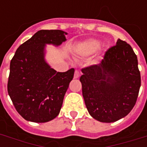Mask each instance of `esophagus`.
<instances>
[{"label":"esophagus","mask_w":147,"mask_h":147,"mask_svg":"<svg viewBox=\"0 0 147 147\" xmlns=\"http://www.w3.org/2000/svg\"><path fill=\"white\" fill-rule=\"evenodd\" d=\"M79 76H80V74H79V71H77L76 70V71H75V73H74V78H79Z\"/></svg>","instance_id":"1"}]
</instances>
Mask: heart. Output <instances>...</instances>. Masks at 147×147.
<instances>
[{
    "label": "heart",
    "instance_id": "1",
    "mask_svg": "<svg viewBox=\"0 0 147 147\" xmlns=\"http://www.w3.org/2000/svg\"><path fill=\"white\" fill-rule=\"evenodd\" d=\"M100 46H101V42L100 40L96 39H89L85 40L76 48V53L82 57L89 56L96 53ZM94 62H96V61H94Z\"/></svg>",
    "mask_w": 147,
    "mask_h": 147
}]
</instances>
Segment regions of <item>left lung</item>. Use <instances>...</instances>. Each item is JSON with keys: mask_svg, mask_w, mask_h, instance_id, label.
<instances>
[{"mask_svg": "<svg viewBox=\"0 0 147 147\" xmlns=\"http://www.w3.org/2000/svg\"><path fill=\"white\" fill-rule=\"evenodd\" d=\"M82 95L89 114L103 123L127 116L134 107L141 84L132 47L117 40L100 64L82 69Z\"/></svg>", "mask_w": 147, "mask_h": 147, "instance_id": "1", "label": "left lung"}]
</instances>
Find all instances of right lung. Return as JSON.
<instances>
[{
	"instance_id": "1",
	"label": "right lung",
	"mask_w": 147,
	"mask_h": 147,
	"mask_svg": "<svg viewBox=\"0 0 147 147\" xmlns=\"http://www.w3.org/2000/svg\"><path fill=\"white\" fill-rule=\"evenodd\" d=\"M68 33L41 30L20 45L10 61L7 92L26 121L45 123L59 115L74 69L56 71L46 59L47 45L59 47Z\"/></svg>"
}]
</instances>
